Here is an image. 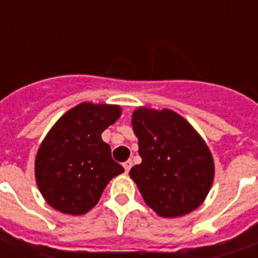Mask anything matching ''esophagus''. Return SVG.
I'll list each match as a JSON object with an SVG mask.
<instances>
[{"label": "esophagus", "instance_id": "1", "mask_svg": "<svg viewBox=\"0 0 258 258\" xmlns=\"http://www.w3.org/2000/svg\"><path fill=\"white\" fill-rule=\"evenodd\" d=\"M123 167H124V170H125V173H128L130 168L133 167V162H131V160H127V162L123 164Z\"/></svg>", "mask_w": 258, "mask_h": 258}]
</instances>
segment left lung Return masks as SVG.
<instances>
[{
    "mask_svg": "<svg viewBox=\"0 0 258 258\" xmlns=\"http://www.w3.org/2000/svg\"><path fill=\"white\" fill-rule=\"evenodd\" d=\"M131 124L142 163L130 170V177L146 205L164 218L196 210L214 181V160L205 140L171 109L137 107Z\"/></svg>",
    "mask_w": 258,
    "mask_h": 258,
    "instance_id": "obj_1",
    "label": "left lung"
}]
</instances>
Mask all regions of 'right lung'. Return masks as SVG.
<instances>
[{
    "label": "right lung",
    "mask_w": 258,
    "mask_h": 258,
    "mask_svg": "<svg viewBox=\"0 0 258 258\" xmlns=\"http://www.w3.org/2000/svg\"><path fill=\"white\" fill-rule=\"evenodd\" d=\"M120 114L118 105L81 102L48 131L37 151L34 174L52 209L83 216L99 202L109 181L124 173L101 137Z\"/></svg>",
    "instance_id": "obj_1"
}]
</instances>
